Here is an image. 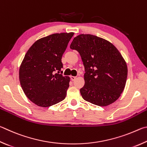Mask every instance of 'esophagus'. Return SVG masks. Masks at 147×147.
<instances>
[{
  "instance_id": "34e87169",
  "label": "esophagus",
  "mask_w": 147,
  "mask_h": 147,
  "mask_svg": "<svg viewBox=\"0 0 147 147\" xmlns=\"http://www.w3.org/2000/svg\"><path fill=\"white\" fill-rule=\"evenodd\" d=\"M70 78H71V81H74L75 80V79H76V76H70Z\"/></svg>"
}]
</instances>
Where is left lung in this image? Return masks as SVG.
I'll return each mask as SVG.
<instances>
[{
  "mask_svg": "<svg viewBox=\"0 0 147 147\" xmlns=\"http://www.w3.org/2000/svg\"><path fill=\"white\" fill-rule=\"evenodd\" d=\"M70 48L79 53L84 66L83 98L100 107L116 101L124 90L128 68L115 46L96 35L81 34L74 38Z\"/></svg>",
  "mask_w": 147,
  "mask_h": 147,
  "instance_id": "left-lung-1",
  "label": "left lung"
}]
</instances>
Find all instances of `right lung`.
Instances as JSON below:
<instances>
[{"instance_id": "1", "label": "right lung", "mask_w": 147, "mask_h": 147, "mask_svg": "<svg viewBox=\"0 0 147 147\" xmlns=\"http://www.w3.org/2000/svg\"><path fill=\"white\" fill-rule=\"evenodd\" d=\"M74 34L41 38L26 53L19 68L20 83L28 98L38 107L52 106L65 99L70 78L60 74L61 59Z\"/></svg>"}]
</instances>
